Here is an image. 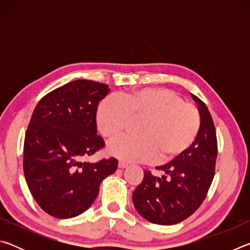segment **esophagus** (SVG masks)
<instances>
[{
    "label": "esophagus",
    "mask_w": 250,
    "mask_h": 250,
    "mask_svg": "<svg viewBox=\"0 0 250 250\" xmlns=\"http://www.w3.org/2000/svg\"><path fill=\"white\" fill-rule=\"evenodd\" d=\"M128 166H129V164L126 163V162H125V161H119V163H118V167H119L120 168H125V167H126Z\"/></svg>",
    "instance_id": "1"
}]
</instances>
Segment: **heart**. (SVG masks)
Masks as SVG:
<instances>
[{"label":"heart","mask_w":250,"mask_h":250,"mask_svg":"<svg viewBox=\"0 0 250 250\" xmlns=\"http://www.w3.org/2000/svg\"><path fill=\"white\" fill-rule=\"evenodd\" d=\"M133 120H143L140 135L117 139L109 145V152L135 162L176 158L192 146L201 125L195 105L167 88H143L121 98L108 97L97 112L98 128L109 139L124 133Z\"/></svg>","instance_id":"obj_1"}]
</instances>
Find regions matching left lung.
I'll return each instance as SVG.
<instances>
[{
    "instance_id": "8db88e82",
    "label": "left lung",
    "mask_w": 250,
    "mask_h": 250,
    "mask_svg": "<svg viewBox=\"0 0 250 250\" xmlns=\"http://www.w3.org/2000/svg\"><path fill=\"white\" fill-rule=\"evenodd\" d=\"M201 125L195 141L188 150L164 166L161 177L145 171L133 191L135 209L143 218L158 225H174L195 211L205 200L215 174L217 158L216 131L206 104L196 96Z\"/></svg>"
}]
</instances>
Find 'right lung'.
<instances>
[{
	"instance_id": "right-lung-1",
	"label": "right lung",
	"mask_w": 250,
	"mask_h": 250,
	"mask_svg": "<svg viewBox=\"0 0 250 250\" xmlns=\"http://www.w3.org/2000/svg\"><path fill=\"white\" fill-rule=\"evenodd\" d=\"M109 91L108 84L75 80L50 91L34 109L25 134L24 175L34 200L50 216L83 213L101 182L117 170L115 158L83 161L104 146L97 135L96 113Z\"/></svg>"
}]
</instances>
